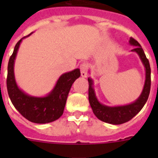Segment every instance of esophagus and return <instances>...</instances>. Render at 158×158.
I'll list each match as a JSON object with an SVG mask.
<instances>
[{"mask_svg": "<svg viewBox=\"0 0 158 158\" xmlns=\"http://www.w3.org/2000/svg\"><path fill=\"white\" fill-rule=\"evenodd\" d=\"M81 73L82 77H87L88 76V65L86 63H82L80 66Z\"/></svg>", "mask_w": 158, "mask_h": 158, "instance_id": "34e87169", "label": "esophagus"}]
</instances>
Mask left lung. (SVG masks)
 <instances>
[{"mask_svg": "<svg viewBox=\"0 0 158 158\" xmlns=\"http://www.w3.org/2000/svg\"><path fill=\"white\" fill-rule=\"evenodd\" d=\"M129 43L131 46L135 47V49H133L131 51L136 52L139 54V58L145 67V71H146V80H145L144 87L139 97L135 101L127 105L115 106V107H109V106L102 104L101 103H100L95 93L93 79L90 77L88 78L89 100L94 115L100 120L107 123L114 124V125L122 124L131 120V118L135 117L142 110L143 106L147 101L149 95H150V85H151V77H150L151 69H150L149 60L146 58L144 51L139 42L136 41L133 38H130Z\"/></svg>", "mask_w": 158, "mask_h": 158, "instance_id": "8db88e82", "label": "left lung"}]
</instances>
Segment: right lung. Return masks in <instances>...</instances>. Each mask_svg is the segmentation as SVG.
Segmentation results:
<instances>
[{"label":"right lung","mask_w":158,"mask_h":158,"mask_svg":"<svg viewBox=\"0 0 158 158\" xmlns=\"http://www.w3.org/2000/svg\"><path fill=\"white\" fill-rule=\"evenodd\" d=\"M27 36L22 38L16 43L8 61V93L14 107L27 120L35 123H48L59 118L63 114L71 86L81 76L80 69H75L61 75L54 89L46 96H32L25 93L16 84L14 74V63L19 45L22 40Z\"/></svg>","instance_id":"add662e5"}]
</instances>
